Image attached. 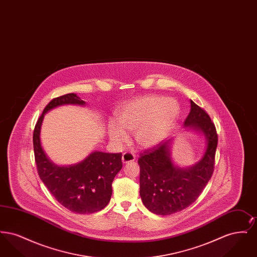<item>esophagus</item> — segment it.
Returning a JSON list of instances; mask_svg holds the SVG:
<instances>
[{
  "label": "esophagus",
  "mask_w": 257,
  "mask_h": 257,
  "mask_svg": "<svg viewBox=\"0 0 257 257\" xmlns=\"http://www.w3.org/2000/svg\"><path fill=\"white\" fill-rule=\"evenodd\" d=\"M136 159L134 153L131 152H124L122 154V163L123 164H127L129 162H133Z\"/></svg>",
  "instance_id": "34e87169"
}]
</instances>
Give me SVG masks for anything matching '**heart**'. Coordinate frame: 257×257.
Wrapping results in <instances>:
<instances>
[{"label": "heart", "instance_id": "obj_1", "mask_svg": "<svg viewBox=\"0 0 257 257\" xmlns=\"http://www.w3.org/2000/svg\"><path fill=\"white\" fill-rule=\"evenodd\" d=\"M179 112L175 99L159 95L136 98L116 111V123L108 125L110 142L120 146L130 134L134 135L135 143L141 148L157 147L171 135Z\"/></svg>", "mask_w": 257, "mask_h": 257}]
</instances>
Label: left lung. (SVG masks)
I'll return each mask as SVG.
<instances>
[{
    "label": "left lung",
    "mask_w": 257,
    "mask_h": 257,
    "mask_svg": "<svg viewBox=\"0 0 257 257\" xmlns=\"http://www.w3.org/2000/svg\"><path fill=\"white\" fill-rule=\"evenodd\" d=\"M184 126L204 136L206 147L195 165L180 168L171 157L173 139L147 149L138 161L140 195L152 213L171 215L194 203L202 193L214 171L218 135L207 112L191 100V110Z\"/></svg>",
    "instance_id": "obj_1"
}]
</instances>
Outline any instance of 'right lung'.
<instances>
[{"label":"right lung","mask_w":257,"mask_h":257,"mask_svg":"<svg viewBox=\"0 0 257 257\" xmlns=\"http://www.w3.org/2000/svg\"><path fill=\"white\" fill-rule=\"evenodd\" d=\"M63 105L86 106V102L75 93H68L53 99L44 108L33 138L38 175L62 206L77 214L95 213L110 201L111 183L122 168V154L93 151L70 166H58L51 161L41 146V125L46 112Z\"/></svg>","instance_id":"obj_1"}]
</instances>
